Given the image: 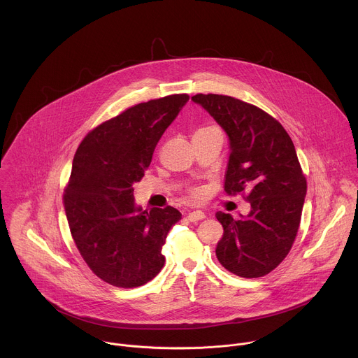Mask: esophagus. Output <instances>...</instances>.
<instances>
[{
	"label": "esophagus",
	"instance_id": "obj_1",
	"mask_svg": "<svg viewBox=\"0 0 358 358\" xmlns=\"http://www.w3.org/2000/svg\"><path fill=\"white\" fill-rule=\"evenodd\" d=\"M187 217L189 222H198V220L205 219V213L202 210H192L187 215Z\"/></svg>",
	"mask_w": 358,
	"mask_h": 358
}]
</instances>
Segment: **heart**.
I'll return each mask as SVG.
<instances>
[{
	"label": "heart",
	"mask_w": 358,
	"mask_h": 358,
	"mask_svg": "<svg viewBox=\"0 0 358 358\" xmlns=\"http://www.w3.org/2000/svg\"><path fill=\"white\" fill-rule=\"evenodd\" d=\"M195 195H196V194H195Z\"/></svg>",
	"instance_id": "1"
}]
</instances>
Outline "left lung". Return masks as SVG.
I'll list each match as a JSON object with an SVG mask.
<instances>
[{"label": "left lung", "mask_w": 358, "mask_h": 358, "mask_svg": "<svg viewBox=\"0 0 358 358\" xmlns=\"http://www.w3.org/2000/svg\"><path fill=\"white\" fill-rule=\"evenodd\" d=\"M191 100L229 136L226 192L250 191L247 216L234 220L230 213H216L224 230L216 257L237 276H265L289 254L307 195L294 143L280 122L252 104L212 93H199Z\"/></svg>", "instance_id": "obj_1"}]
</instances>
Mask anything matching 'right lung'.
Listing matches in <instances>:
<instances>
[{"label": "right lung", "instance_id": "right-lung-1", "mask_svg": "<svg viewBox=\"0 0 358 358\" xmlns=\"http://www.w3.org/2000/svg\"><path fill=\"white\" fill-rule=\"evenodd\" d=\"M188 100L171 94L139 103L90 131L73 156L64 195L69 230L87 266L108 285L142 286L164 265L162 248L181 213L142 209L132 185Z\"/></svg>", "mask_w": 358, "mask_h": 358}]
</instances>
